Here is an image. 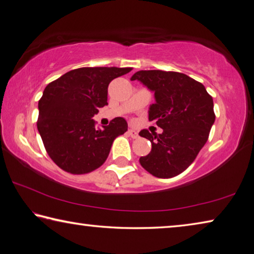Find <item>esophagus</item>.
Wrapping results in <instances>:
<instances>
[{"label": "esophagus", "instance_id": "34e87169", "mask_svg": "<svg viewBox=\"0 0 254 254\" xmlns=\"http://www.w3.org/2000/svg\"><path fill=\"white\" fill-rule=\"evenodd\" d=\"M127 133H128V135L132 137V139H137V137H139V133H137V131L133 130V128H130V130L127 131Z\"/></svg>", "mask_w": 254, "mask_h": 254}]
</instances>
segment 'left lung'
I'll use <instances>...</instances> for the list:
<instances>
[{
	"label": "left lung",
	"instance_id": "1",
	"mask_svg": "<svg viewBox=\"0 0 254 254\" xmlns=\"http://www.w3.org/2000/svg\"><path fill=\"white\" fill-rule=\"evenodd\" d=\"M139 81L154 93L149 121L162 128L161 134L142 130L139 134L152 143V150L140 163L156 178H173L190 165L204 146L213 126V99L202 83L179 72L139 71Z\"/></svg>",
	"mask_w": 254,
	"mask_h": 254
}]
</instances>
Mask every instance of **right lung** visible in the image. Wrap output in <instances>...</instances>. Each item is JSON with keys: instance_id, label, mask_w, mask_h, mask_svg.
<instances>
[{"instance_id": "1", "label": "right lung", "mask_w": 254, "mask_h": 254, "mask_svg": "<svg viewBox=\"0 0 254 254\" xmlns=\"http://www.w3.org/2000/svg\"><path fill=\"white\" fill-rule=\"evenodd\" d=\"M131 67H80L47 85L39 101L38 130L50 158L64 171L84 174L100 168L115 137L127 131L123 118L96 128L94 114L108 105V86Z\"/></svg>"}]
</instances>
